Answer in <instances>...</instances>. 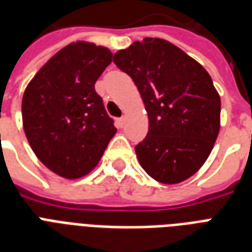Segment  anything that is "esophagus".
Here are the masks:
<instances>
[{"mask_svg": "<svg viewBox=\"0 0 252 252\" xmlns=\"http://www.w3.org/2000/svg\"><path fill=\"white\" fill-rule=\"evenodd\" d=\"M124 122H126V118H120V119H118V120H116L119 128H123V126H124Z\"/></svg>", "mask_w": 252, "mask_h": 252, "instance_id": "esophagus-1", "label": "esophagus"}]
</instances>
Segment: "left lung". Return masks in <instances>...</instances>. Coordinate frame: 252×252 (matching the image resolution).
I'll list each match as a JSON object with an SVG mask.
<instances>
[{
	"instance_id": "obj_1",
	"label": "left lung",
	"mask_w": 252,
	"mask_h": 252,
	"mask_svg": "<svg viewBox=\"0 0 252 252\" xmlns=\"http://www.w3.org/2000/svg\"><path fill=\"white\" fill-rule=\"evenodd\" d=\"M137 86L149 118L134 150L153 179L176 184L209 157L220 132L221 99L209 73L170 41L145 37L114 55Z\"/></svg>"
}]
</instances>
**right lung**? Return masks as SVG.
<instances>
[{"mask_svg": "<svg viewBox=\"0 0 252 252\" xmlns=\"http://www.w3.org/2000/svg\"><path fill=\"white\" fill-rule=\"evenodd\" d=\"M111 61L106 47L70 43L26 87L22 120L27 141L41 163L65 179L87 175L116 133L95 91V82Z\"/></svg>", "mask_w": 252, "mask_h": 252, "instance_id": "obj_1", "label": "right lung"}]
</instances>
